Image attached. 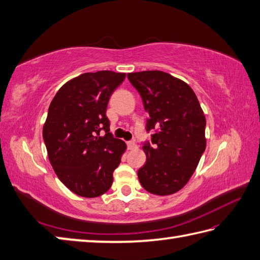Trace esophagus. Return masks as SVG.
Instances as JSON below:
<instances>
[{
    "instance_id": "34e87169",
    "label": "esophagus",
    "mask_w": 260,
    "mask_h": 260,
    "mask_svg": "<svg viewBox=\"0 0 260 260\" xmlns=\"http://www.w3.org/2000/svg\"><path fill=\"white\" fill-rule=\"evenodd\" d=\"M127 147H128V150H136L137 149L136 142H134V141L127 142Z\"/></svg>"
}]
</instances>
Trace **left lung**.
I'll use <instances>...</instances> for the list:
<instances>
[{"instance_id":"1","label":"left lung","mask_w":260,"mask_h":260,"mask_svg":"<svg viewBox=\"0 0 260 260\" xmlns=\"http://www.w3.org/2000/svg\"><path fill=\"white\" fill-rule=\"evenodd\" d=\"M149 115L143 144L145 165L137 172L151 194L166 196L184 187L206 147V119L194 91L184 81L162 71L127 74Z\"/></svg>"}]
</instances>
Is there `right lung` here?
<instances>
[{
	"label": "right lung",
	"instance_id": "add662e5",
	"mask_svg": "<svg viewBox=\"0 0 260 260\" xmlns=\"http://www.w3.org/2000/svg\"><path fill=\"white\" fill-rule=\"evenodd\" d=\"M125 76L113 71L81 74L66 82L49 105L43 128L48 159L59 180L79 196L105 194L126 150L125 142L109 132L106 116L110 95Z\"/></svg>",
	"mask_w": 260,
	"mask_h": 260
}]
</instances>
